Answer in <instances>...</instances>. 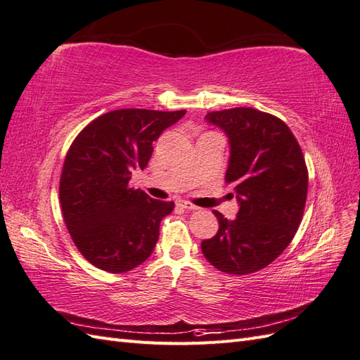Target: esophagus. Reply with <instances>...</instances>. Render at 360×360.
<instances>
[{
	"label": "esophagus",
	"instance_id": "esophagus-1",
	"mask_svg": "<svg viewBox=\"0 0 360 360\" xmlns=\"http://www.w3.org/2000/svg\"><path fill=\"white\" fill-rule=\"evenodd\" d=\"M176 205L181 207V208H186V210H198L196 205L190 204V202H187V200H184V199H179L178 202H176Z\"/></svg>",
	"mask_w": 360,
	"mask_h": 360
}]
</instances>
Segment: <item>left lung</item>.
Instances as JSON below:
<instances>
[{
  "label": "left lung",
  "mask_w": 360,
  "mask_h": 360,
  "mask_svg": "<svg viewBox=\"0 0 360 360\" xmlns=\"http://www.w3.org/2000/svg\"><path fill=\"white\" fill-rule=\"evenodd\" d=\"M205 120L229 138L225 182L235 186L236 219L213 210L219 230L200 250L216 269L250 274L265 269L288 247L302 221L308 172L288 125L250 107L210 112Z\"/></svg>",
  "instance_id": "8db88e82"
}]
</instances>
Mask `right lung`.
<instances>
[{
    "label": "right lung",
    "instance_id": "1",
    "mask_svg": "<svg viewBox=\"0 0 360 360\" xmlns=\"http://www.w3.org/2000/svg\"><path fill=\"white\" fill-rule=\"evenodd\" d=\"M186 110L121 108L91 121L67 152L60 200L64 222L81 255L108 273L136 269L153 253L172 200L129 187L144 170L153 142Z\"/></svg>",
    "mask_w": 360,
    "mask_h": 360
}]
</instances>
